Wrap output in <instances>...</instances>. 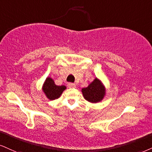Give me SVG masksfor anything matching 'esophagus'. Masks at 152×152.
Returning a JSON list of instances; mask_svg holds the SVG:
<instances>
[{
	"mask_svg": "<svg viewBox=\"0 0 152 152\" xmlns=\"http://www.w3.org/2000/svg\"><path fill=\"white\" fill-rule=\"evenodd\" d=\"M67 87H68L69 88H75V87H76V84L68 83V84H67Z\"/></svg>",
	"mask_w": 152,
	"mask_h": 152,
	"instance_id": "esophagus-1",
	"label": "esophagus"
}]
</instances>
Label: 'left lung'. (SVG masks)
<instances>
[{"label":"left lung","mask_w":152,"mask_h":152,"mask_svg":"<svg viewBox=\"0 0 152 152\" xmlns=\"http://www.w3.org/2000/svg\"><path fill=\"white\" fill-rule=\"evenodd\" d=\"M82 93L87 102L98 103L102 102L106 95V88L98 78H95L87 87L82 88Z\"/></svg>","instance_id":"8db88e82"}]
</instances>
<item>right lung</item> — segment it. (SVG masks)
Returning a JSON list of instances; mask_svg holds the SVG:
<instances>
[{
  "mask_svg": "<svg viewBox=\"0 0 152 152\" xmlns=\"http://www.w3.org/2000/svg\"><path fill=\"white\" fill-rule=\"evenodd\" d=\"M65 89L66 87L65 85H56L54 80L50 77L46 78L42 86V90L49 100H55L59 98Z\"/></svg>",
  "mask_w": 152,
  "mask_h": 152,
  "instance_id": "add662e5",
  "label": "right lung"
}]
</instances>
